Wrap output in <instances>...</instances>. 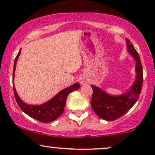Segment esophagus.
Wrapping results in <instances>:
<instances>
[{
    "label": "esophagus",
    "instance_id": "obj_1",
    "mask_svg": "<svg viewBox=\"0 0 155 155\" xmlns=\"http://www.w3.org/2000/svg\"><path fill=\"white\" fill-rule=\"evenodd\" d=\"M82 82V84H84V82Z\"/></svg>",
    "mask_w": 155,
    "mask_h": 155
}]
</instances>
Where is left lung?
<instances>
[{"instance_id": "1", "label": "left lung", "mask_w": 155, "mask_h": 155, "mask_svg": "<svg viewBox=\"0 0 155 155\" xmlns=\"http://www.w3.org/2000/svg\"><path fill=\"white\" fill-rule=\"evenodd\" d=\"M128 51L136 61V79L132 87L128 92L120 96H111L96 86L91 85L93 94L91 106L95 114L104 120H115L126 114L136 103L141 93L143 83V66L140 56L133 44L126 39Z\"/></svg>"}]
</instances>
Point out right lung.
Returning <instances> with one entry per match:
<instances>
[{
  "instance_id": "obj_1",
  "label": "right lung",
  "mask_w": 155,
  "mask_h": 155,
  "mask_svg": "<svg viewBox=\"0 0 155 155\" xmlns=\"http://www.w3.org/2000/svg\"><path fill=\"white\" fill-rule=\"evenodd\" d=\"M20 52L21 49L15 57V59L13 73H12V78H13L15 75V71L16 63L19 56H20ZM80 87V85L79 83L74 84L71 87H69L61 91L54 98H52L51 100L41 105H28L23 102L19 97L18 94H17L14 84L13 91L15 100L18 103L19 107L20 108L22 111H24L25 114L34 118V119L39 120L40 122L50 123L56 120L63 113L68 95Z\"/></svg>"
}]
</instances>
